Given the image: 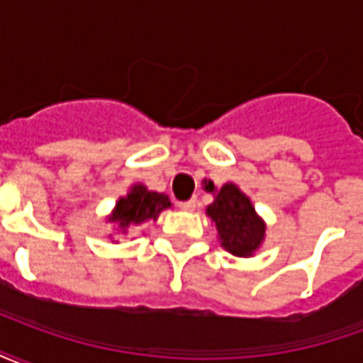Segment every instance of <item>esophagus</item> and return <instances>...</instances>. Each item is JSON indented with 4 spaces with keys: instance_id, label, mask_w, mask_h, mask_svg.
Masks as SVG:
<instances>
[{
    "instance_id": "34e87169",
    "label": "esophagus",
    "mask_w": 363,
    "mask_h": 363,
    "mask_svg": "<svg viewBox=\"0 0 363 363\" xmlns=\"http://www.w3.org/2000/svg\"><path fill=\"white\" fill-rule=\"evenodd\" d=\"M182 210H186V212H192L194 208H196V200L194 198H190V200H184V202H179Z\"/></svg>"
}]
</instances>
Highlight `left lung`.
<instances>
[{
  "label": "left lung",
  "instance_id": "1",
  "mask_svg": "<svg viewBox=\"0 0 363 363\" xmlns=\"http://www.w3.org/2000/svg\"><path fill=\"white\" fill-rule=\"evenodd\" d=\"M206 190L213 192V182L206 184ZM206 212L218 225L221 245L237 257H251L264 237V223L235 184L221 186Z\"/></svg>",
  "mask_w": 363,
  "mask_h": 363
}]
</instances>
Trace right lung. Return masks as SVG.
<instances>
[{
	"label": "right lung",
	"mask_w": 363,
	"mask_h": 363,
	"mask_svg": "<svg viewBox=\"0 0 363 363\" xmlns=\"http://www.w3.org/2000/svg\"><path fill=\"white\" fill-rule=\"evenodd\" d=\"M171 202L165 194L150 192L143 186H134L126 198H120L116 210L112 213L111 221L118 223L120 228L126 229L130 223H142L145 220H157V216Z\"/></svg>",
	"instance_id": "1"
}]
</instances>
